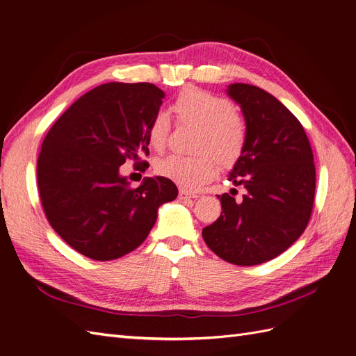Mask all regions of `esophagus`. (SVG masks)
Segmentation results:
<instances>
[{
  "label": "esophagus",
  "mask_w": 356,
  "mask_h": 356,
  "mask_svg": "<svg viewBox=\"0 0 356 356\" xmlns=\"http://www.w3.org/2000/svg\"><path fill=\"white\" fill-rule=\"evenodd\" d=\"M178 197H179L181 200H187V199H196L197 196H196V195H191V193L187 191V190H179Z\"/></svg>",
  "instance_id": "1"
}]
</instances>
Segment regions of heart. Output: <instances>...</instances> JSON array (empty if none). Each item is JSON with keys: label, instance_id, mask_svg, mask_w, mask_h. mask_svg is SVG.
I'll return each instance as SVG.
<instances>
[{"label": "heart", "instance_id": "obj_1", "mask_svg": "<svg viewBox=\"0 0 356 356\" xmlns=\"http://www.w3.org/2000/svg\"><path fill=\"white\" fill-rule=\"evenodd\" d=\"M172 111L181 123L197 127L195 148L202 152L190 157L168 154L157 159L154 161L157 175L193 190L215 177L218 160L221 165L230 166L241 157L246 139L245 124L233 113L230 101L190 88L177 96ZM169 127L168 114L157 113L148 127V143L157 152L166 145Z\"/></svg>", "mask_w": 356, "mask_h": 356}]
</instances>
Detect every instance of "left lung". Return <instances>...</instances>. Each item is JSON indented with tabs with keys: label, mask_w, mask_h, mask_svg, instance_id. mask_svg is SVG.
<instances>
[{
	"label": "left lung",
	"mask_w": 356,
	"mask_h": 356,
	"mask_svg": "<svg viewBox=\"0 0 356 356\" xmlns=\"http://www.w3.org/2000/svg\"><path fill=\"white\" fill-rule=\"evenodd\" d=\"M241 106L246 139L229 181L245 188L241 200L217 196L220 218L202 230L222 260L255 266L282 254L303 234L314 208L316 174L303 126L273 95L252 84L225 89ZM234 190V188H232Z\"/></svg>",
	"instance_id": "obj_1"
}]
</instances>
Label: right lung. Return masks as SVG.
<instances>
[{"label":"right lung","mask_w":356,"mask_h":356,"mask_svg":"<svg viewBox=\"0 0 356 356\" xmlns=\"http://www.w3.org/2000/svg\"><path fill=\"white\" fill-rule=\"evenodd\" d=\"M165 92L152 83H106L83 95L53 124L37 163L46 217L75 251L98 261L141 245L161 204L178 196L163 177L129 187L120 166L148 156V127Z\"/></svg>","instance_id":"1"}]
</instances>
